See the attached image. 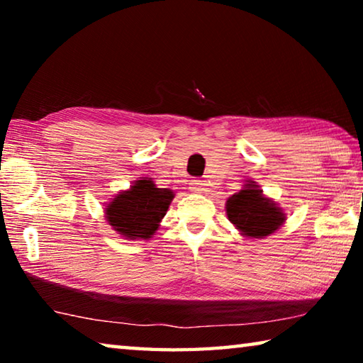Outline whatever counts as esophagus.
I'll list each match as a JSON object with an SVG mask.
<instances>
[{
  "label": "esophagus",
  "instance_id": "34e87169",
  "mask_svg": "<svg viewBox=\"0 0 363 363\" xmlns=\"http://www.w3.org/2000/svg\"><path fill=\"white\" fill-rule=\"evenodd\" d=\"M190 190H192V192H195V194H205V192H208V187H206L205 181L195 179V181L190 182Z\"/></svg>",
  "mask_w": 363,
  "mask_h": 363
}]
</instances>
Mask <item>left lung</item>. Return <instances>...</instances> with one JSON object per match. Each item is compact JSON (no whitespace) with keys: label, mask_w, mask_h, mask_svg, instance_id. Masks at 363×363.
<instances>
[{"label":"left lung","mask_w":363,"mask_h":363,"mask_svg":"<svg viewBox=\"0 0 363 363\" xmlns=\"http://www.w3.org/2000/svg\"><path fill=\"white\" fill-rule=\"evenodd\" d=\"M227 218L248 238H264L274 233L285 223V213L255 181H248L240 192L229 196L225 203Z\"/></svg>","instance_id":"1"}]
</instances>
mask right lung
I'll return each instance as SVG.
<instances>
[{
    "mask_svg": "<svg viewBox=\"0 0 363 363\" xmlns=\"http://www.w3.org/2000/svg\"><path fill=\"white\" fill-rule=\"evenodd\" d=\"M173 199L169 189H158L150 177H143L108 201L107 223L128 240H149L155 235Z\"/></svg>",
    "mask_w": 363,
    "mask_h": 363,
    "instance_id": "obj_1",
    "label": "right lung"
}]
</instances>
